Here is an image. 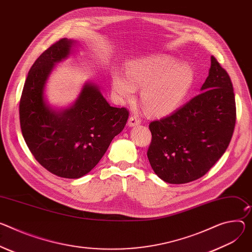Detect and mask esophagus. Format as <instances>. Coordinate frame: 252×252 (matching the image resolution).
<instances>
[{
	"label": "esophagus",
	"mask_w": 252,
	"mask_h": 252,
	"mask_svg": "<svg viewBox=\"0 0 252 252\" xmlns=\"http://www.w3.org/2000/svg\"><path fill=\"white\" fill-rule=\"evenodd\" d=\"M128 126H139L141 124V120L136 117V116H131L128 119Z\"/></svg>",
	"instance_id": "esophagus-1"
}]
</instances>
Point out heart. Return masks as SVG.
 I'll use <instances>...</instances> for the list:
<instances>
[{"label": "heart", "instance_id": "obj_1", "mask_svg": "<svg viewBox=\"0 0 252 252\" xmlns=\"http://www.w3.org/2000/svg\"><path fill=\"white\" fill-rule=\"evenodd\" d=\"M126 76L114 73L112 87L125 99L131 98L135 87H143L141 97L146 109L158 116H166L185 101L194 85L195 74L187 62L170 56H151L131 61Z\"/></svg>", "mask_w": 252, "mask_h": 252}]
</instances>
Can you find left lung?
Masks as SVG:
<instances>
[{
	"mask_svg": "<svg viewBox=\"0 0 252 252\" xmlns=\"http://www.w3.org/2000/svg\"><path fill=\"white\" fill-rule=\"evenodd\" d=\"M201 91L171 116L149 126V162L156 175L170 184L204 176L231 141L236 121L233 86L214 56Z\"/></svg>",
	"mask_w": 252,
	"mask_h": 252,
	"instance_id": "8db88e82",
	"label": "left lung"
}]
</instances>
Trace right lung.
Masks as SVG:
<instances>
[{
    "label": "right lung",
    "instance_id": "right-lung-1",
    "mask_svg": "<svg viewBox=\"0 0 252 252\" xmlns=\"http://www.w3.org/2000/svg\"><path fill=\"white\" fill-rule=\"evenodd\" d=\"M76 43L60 39L37 58L19 105L22 133L37 162L50 173L68 179L80 178L93 170L128 119V110L110 106L93 82L84 83L68 108L55 110L45 100V85L55 64L69 56Z\"/></svg>",
    "mask_w": 252,
    "mask_h": 252
}]
</instances>
